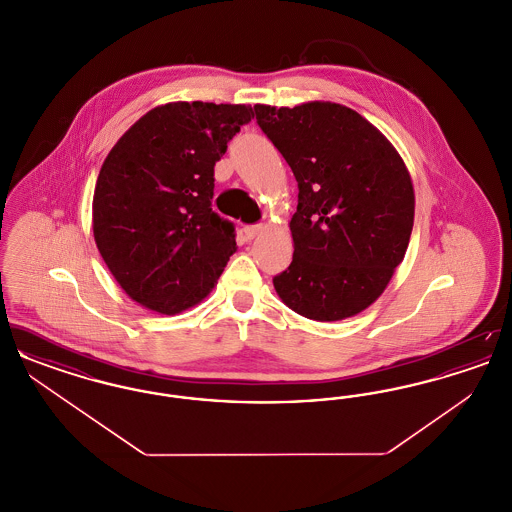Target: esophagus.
I'll list each match as a JSON object with an SVG mask.
<instances>
[{"label":"esophagus","mask_w":512,"mask_h":512,"mask_svg":"<svg viewBox=\"0 0 512 512\" xmlns=\"http://www.w3.org/2000/svg\"><path fill=\"white\" fill-rule=\"evenodd\" d=\"M265 230H267L265 224H255V226H245L244 228L245 236H247L249 240H253V238L259 236V234H263Z\"/></svg>","instance_id":"34e87169"}]
</instances>
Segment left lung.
Returning <instances> with one entry per match:
<instances>
[{"label":"left lung","mask_w":512,"mask_h":512,"mask_svg":"<svg viewBox=\"0 0 512 512\" xmlns=\"http://www.w3.org/2000/svg\"><path fill=\"white\" fill-rule=\"evenodd\" d=\"M299 186L293 261L274 290L301 317L334 322L370 307L409 247L413 180L390 140L334 101L255 105Z\"/></svg>","instance_id":"1"}]
</instances>
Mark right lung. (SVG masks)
<instances>
[{"label":"right lung","mask_w":512,"mask_h":512,"mask_svg":"<svg viewBox=\"0 0 512 512\" xmlns=\"http://www.w3.org/2000/svg\"><path fill=\"white\" fill-rule=\"evenodd\" d=\"M253 117L244 103L171 101L134 122L105 157L94 240L132 301L178 315L217 286L238 247L234 226L211 207L215 163Z\"/></svg>","instance_id":"obj_1"}]
</instances>
